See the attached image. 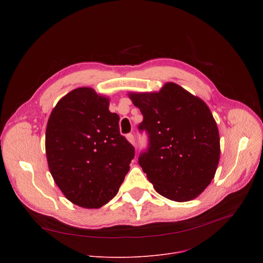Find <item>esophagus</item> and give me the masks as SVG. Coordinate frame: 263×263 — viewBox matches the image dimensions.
I'll list each match as a JSON object with an SVG mask.
<instances>
[{"instance_id": "esophagus-1", "label": "esophagus", "mask_w": 263, "mask_h": 263, "mask_svg": "<svg viewBox=\"0 0 263 263\" xmlns=\"http://www.w3.org/2000/svg\"><path fill=\"white\" fill-rule=\"evenodd\" d=\"M127 140H128L132 145H135V137H134V135H133L132 133L127 134Z\"/></svg>"}]
</instances>
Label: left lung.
Here are the masks:
<instances>
[{
    "instance_id": "8db88e82",
    "label": "left lung",
    "mask_w": 263,
    "mask_h": 263,
    "mask_svg": "<svg viewBox=\"0 0 263 263\" xmlns=\"http://www.w3.org/2000/svg\"><path fill=\"white\" fill-rule=\"evenodd\" d=\"M149 137L139 164L160 195L174 201L196 198L214 178L219 134L211 110L176 83L158 92H130Z\"/></svg>"
}]
</instances>
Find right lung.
Returning <instances> with one entry per match:
<instances>
[{"mask_svg":"<svg viewBox=\"0 0 263 263\" xmlns=\"http://www.w3.org/2000/svg\"><path fill=\"white\" fill-rule=\"evenodd\" d=\"M108 105L92 88H76L55 105L47 123L50 173L66 198L83 208H100L114 198L134 158Z\"/></svg>","mask_w":263,"mask_h":263,"instance_id":"right-lung-1","label":"right lung"}]
</instances>
